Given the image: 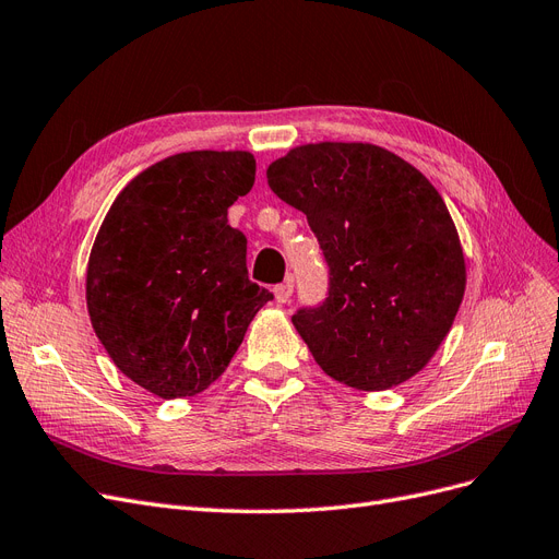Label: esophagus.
<instances>
[{"mask_svg":"<svg viewBox=\"0 0 559 559\" xmlns=\"http://www.w3.org/2000/svg\"><path fill=\"white\" fill-rule=\"evenodd\" d=\"M293 290H295L293 281L278 283V285L274 287V297H276V301H278V304H285V301H290V297H293Z\"/></svg>","mask_w":559,"mask_h":559,"instance_id":"esophagus-1","label":"esophagus"}]
</instances>
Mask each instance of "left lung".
Segmentation results:
<instances>
[{
    "label": "left lung",
    "mask_w": 559,
    "mask_h": 559,
    "mask_svg": "<svg viewBox=\"0 0 559 559\" xmlns=\"http://www.w3.org/2000/svg\"><path fill=\"white\" fill-rule=\"evenodd\" d=\"M306 214L329 266L326 297L293 316L329 378L396 386L436 355L465 293L461 239L442 195L376 144H301L266 170Z\"/></svg>",
    "instance_id": "1"
}]
</instances>
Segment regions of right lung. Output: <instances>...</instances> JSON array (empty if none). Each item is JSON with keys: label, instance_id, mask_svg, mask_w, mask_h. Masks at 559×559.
I'll return each instance as SVG.
<instances>
[{"label": "right lung", "instance_id": "add662e5", "mask_svg": "<svg viewBox=\"0 0 559 559\" xmlns=\"http://www.w3.org/2000/svg\"><path fill=\"white\" fill-rule=\"evenodd\" d=\"M248 152H183L112 202L87 264L92 326L123 376L160 399L221 378L274 295L248 281L246 237L227 206L251 191Z\"/></svg>", "mask_w": 559, "mask_h": 559}]
</instances>
